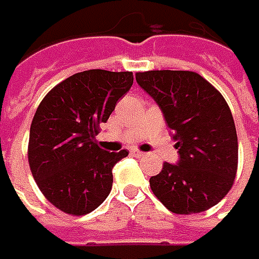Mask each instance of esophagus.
I'll return each mask as SVG.
<instances>
[{
  "instance_id": "34e87169",
  "label": "esophagus",
  "mask_w": 259,
  "mask_h": 259,
  "mask_svg": "<svg viewBox=\"0 0 259 259\" xmlns=\"http://www.w3.org/2000/svg\"><path fill=\"white\" fill-rule=\"evenodd\" d=\"M133 155L137 156V157H142V156H145L144 152H139V150H133Z\"/></svg>"
}]
</instances>
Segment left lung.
Instances as JSON below:
<instances>
[{
  "mask_svg": "<svg viewBox=\"0 0 259 259\" xmlns=\"http://www.w3.org/2000/svg\"><path fill=\"white\" fill-rule=\"evenodd\" d=\"M138 85L162 110L179 149L150 188L173 213H199L221 202L237 171L238 142L232 111L219 92L191 71H148Z\"/></svg>",
  "mask_w": 259,
  "mask_h": 259,
  "instance_id": "obj_1",
  "label": "left lung"
}]
</instances>
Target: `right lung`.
Masks as SVG:
<instances>
[{
  "label": "right lung",
  "mask_w": 259,
  "mask_h": 259,
  "mask_svg": "<svg viewBox=\"0 0 259 259\" xmlns=\"http://www.w3.org/2000/svg\"><path fill=\"white\" fill-rule=\"evenodd\" d=\"M133 82V72L89 69L54 86L38 104L29 135V166L40 191L62 212L86 214L109 197L111 170L128 152L103 150L96 135Z\"/></svg>",
  "instance_id": "obj_1"
}]
</instances>
